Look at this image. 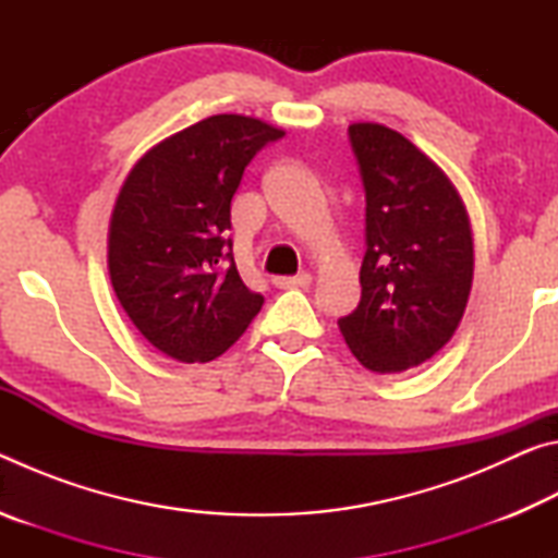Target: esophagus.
<instances>
[{"label": "esophagus", "mask_w": 558, "mask_h": 558, "mask_svg": "<svg viewBox=\"0 0 558 558\" xmlns=\"http://www.w3.org/2000/svg\"><path fill=\"white\" fill-rule=\"evenodd\" d=\"M310 282H313V276H310V272H300V276H292V278H276L272 280V286L280 290H288V288H307Z\"/></svg>", "instance_id": "esophagus-1"}]
</instances>
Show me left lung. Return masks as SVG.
Here are the masks:
<instances>
[{
	"instance_id": "8db88e82",
	"label": "left lung",
	"mask_w": 558,
	"mask_h": 558,
	"mask_svg": "<svg viewBox=\"0 0 558 558\" xmlns=\"http://www.w3.org/2000/svg\"><path fill=\"white\" fill-rule=\"evenodd\" d=\"M366 194L362 300L339 319L347 347L376 374L440 352L465 313L475 253L458 189L411 140L379 122L349 125Z\"/></svg>"
}]
</instances>
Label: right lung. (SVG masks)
Here are the masks:
<instances>
[{
  "mask_svg": "<svg viewBox=\"0 0 558 558\" xmlns=\"http://www.w3.org/2000/svg\"><path fill=\"white\" fill-rule=\"evenodd\" d=\"M286 132L211 116L162 140L122 184L108 231L112 290L149 344L211 362L260 313L231 253V199L253 157Z\"/></svg>",
  "mask_w": 558,
  "mask_h": 558,
  "instance_id": "obj_1",
  "label": "right lung"
}]
</instances>
